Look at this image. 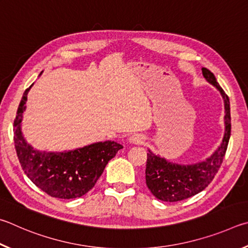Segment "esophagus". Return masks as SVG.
Wrapping results in <instances>:
<instances>
[{"mask_svg": "<svg viewBox=\"0 0 248 248\" xmlns=\"http://www.w3.org/2000/svg\"><path fill=\"white\" fill-rule=\"evenodd\" d=\"M142 140H144V138H142V136L138 135V134L132 135L131 137L128 138V141L131 142V144H134V145H140V144H141Z\"/></svg>", "mask_w": 248, "mask_h": 248, "instance_id": "esophagus-1", "label": "esophagus"}]
</instances>
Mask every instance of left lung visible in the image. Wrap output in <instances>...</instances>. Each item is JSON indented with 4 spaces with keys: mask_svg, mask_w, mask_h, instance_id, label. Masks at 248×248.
Wrapping results in <instances>:
<instances>
[{
    "mask_svg": "<svg viewBox=\"0 0 248 248\" xmlns=\"http://www.w3.org/2000/svg\"><path fill=\"white\" fill-rule=\"evenodd\" d=\"M202 71L206 80L216 87L223 98L225 110L223 140L210 157L203 161L192 164L171 162L148 150L146 164V184L154 196L162 202H180L205 189L218 172L228 148L230 135H231V113H230L229 97L209 69L202 67Z\"/></svg>",
    "mask_w": 248,
    "mask_h": 248,
    "instance_id": "left-lung-1",
    "label": "left lung"
}]
</instances>
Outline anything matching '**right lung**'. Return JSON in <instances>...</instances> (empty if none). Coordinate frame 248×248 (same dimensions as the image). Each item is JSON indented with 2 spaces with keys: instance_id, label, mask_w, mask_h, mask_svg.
I'll return each instance as SVG.
<instances>
[{
  "instance_id": "add662e5",
  "label": "right lung",
  "mask_w": 248,
  "mask_h": 248,
  "mask_svg": "<svg viewBox=\"0 0 248 248\" xmlns=\"http://www.w3.org/2000/svg\"><path fill=\"white\" fill-rule=\"evenodd\" d=\"M31 86L25 90L14 121V142L20 166L28 179L51 197L72 199L84 196L123 146L107 140L61 153L34 149L25 140L20 124Z\"/></svg>"
}]
</instances>
